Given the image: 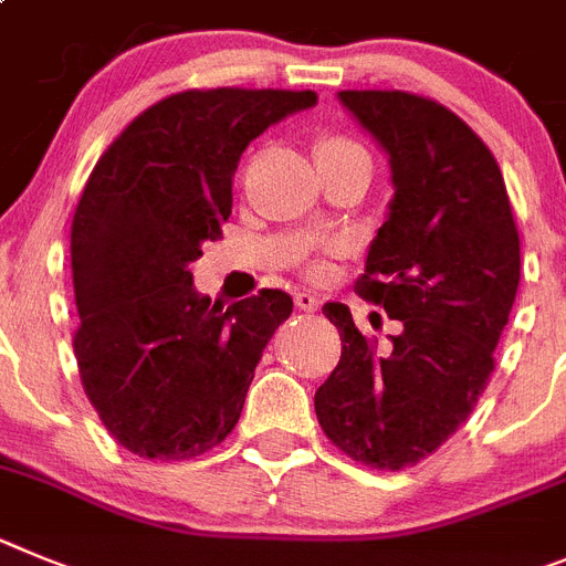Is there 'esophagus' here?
Segmentation results:
<instances>
[{
	"mask_svg": "<svg viewBox=\"0 0 566 566\" xmlns=\"http://www.w3.org/2000/svg\"><path fill=\"white\" fill-rule=\"evenodd\" d=\"M295 307L304 310V313H315L318 310V295L307 293V290H298L295 293Z\"/></svg>",
	"mask_w": 566,
	"mask_h": 566,
	"instance_id": "34e87169",
	"label": "esophagus"
}]
</instances>
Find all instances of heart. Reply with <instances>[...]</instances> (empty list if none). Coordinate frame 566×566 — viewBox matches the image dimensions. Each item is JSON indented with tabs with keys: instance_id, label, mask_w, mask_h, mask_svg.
<instances>
[{
	"instance_id": "1",
	"label": "heart",
	"mask_w": 566,
	"mask_h": 566,
	"mask_svg": "<svg viewBox=\"0 0 566 566\" xmlns=\"http://www.w3.org/2000/svg\"><path fill=\"white\" fill-rule=\"evenodd\" d=\"M349 151H364L360 149L355 140H349V137H324V140H318V146H315V155L318 157H333V155H349ZM366 155V151H364Z\"/></svg>"
}]
</instances>
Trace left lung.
<instances>
[{
    "mask_svg": "<svg viewBox=\"0 0 566 566\" xmlns=\"http://www.w3.org/2000/svg\"><path fill=\"white\" fill-rule=\"evenodd\" d=\"M344 109L389 157L386 222L371 239L364 298L400 324L378 346L346 304H324L340 360L315 391L335 446L364 465H417L485 391L518 290V231L491 149L442 104L397 90H344Z\"/></svg>",
    "mask_w": 566,
    "mask_h": 566,
    "instance_id": "left-lung-1",
    "label": "left lung"
}]
</instances>
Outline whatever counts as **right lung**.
<instances>
[{
	"mask_svg": "<svg viewBox=\"0 0 566 566\" xmlns=\"http://www.w3.org/2000/svg\"><path fill=\"white\" fill-rule=\"evenodd\" d=\"M315 104L313 90H188L137 115L95 163L70 239L73 346L90 403L132 454L188 460L237 426L293 298L211 304L191 264L231 217L248 144Z\"/></svg>",
	"mask_w": 566,
	"mask_h": 566,
	"instance_id": "add662e5",
	"label": "right lung"
}]
</instances>
